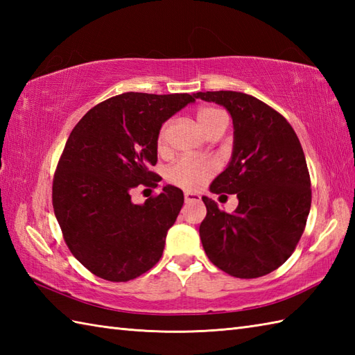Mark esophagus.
<instances>
[{
  "instance_id": "1",
  "label": "esophagus",
  "mask_w": 355,
  "mask_h": 355,
  "mask_svg": "<svg viewBox=\"0 0 355 355\" xmlns=\"http://www.w3.org/2000/svg\"><path fill=\"white\" fill-rule=\"evenodd\" d=\"M201 197L197 193H192V192H186L184 193V201L186 202H191V201H200Z\"/></svg>"
}]
</instances>
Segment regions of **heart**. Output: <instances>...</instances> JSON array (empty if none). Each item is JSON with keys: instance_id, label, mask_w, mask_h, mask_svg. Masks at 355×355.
<instances>
[{"instance_id": "obj_1", "label": "heart", "mask_w": 355, "mask_h": 355, "mask_svg": "<svg viewBox=\"0 0 355 355\" xmlns=\"http://www.w3.org/2000/svg\"><path fill=\"white\" fill-rule=\"evenodd\" d=\"M224 117L221 111L215 108H201L197 112V120L202 130L209 134L212 130L220 125ZM168 130L169 123H164L160 131L157 134V148L163 150L168 143ZM218 166L215 160L206 157H182L175 163H172L168 171H166V178L168 182L175 184L186 191H197L201 186H205L210 178L216 173Z\"/></svg>"}]
</instances>
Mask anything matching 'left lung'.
Returning a JSON list of instances; mask_svg holds the SVG:
<instances>
[{
	"label": "left lung",
	"mask_w": 355,
	"mask_h": 355,
	"mask_svg": "<svg viewBox=\"0 0 355 355\" xmlns=\"http://www.w3.org/2000/svg\"><path fill=\"white\" fill-rule=\"evenodd\" d=\"M233 120V153L210 191L236 193L227 214L202 197L207 214L200 225L210 262L241 279L268 275L296 248L311 207V180L304 149L286 119L256 97L239 92H206Z\"/></svg>",
	"instance_id": "1"
}]
</instances>
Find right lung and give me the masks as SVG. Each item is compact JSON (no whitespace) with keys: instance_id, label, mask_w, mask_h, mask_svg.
<instances>
[{"instance_id":"add662e5","label":"right lung","mask_w":355,"mask_h":355,"mask_svg":"<svg viewBox=\"0 0 355 355\" xmlns=\"http://www.w3.org/2000/svg\"><path fill=\"white\" fill-rule=\"evenodd\" d=\"M195 96L187 93H123L97 103L73 128L53 178V209L82 266L105 281L126 282L160 261L166 233L184 197L175 186L145 205L131 191L158 184L149 171L157 163L162 125Z\"/></svg>"}]
</instances>
